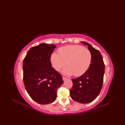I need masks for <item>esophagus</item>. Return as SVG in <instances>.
<instances>
[{
	"label": "esophagus",
	"instance_id": "esophagus-1",
	"mask_svg": "<svg viewBox=\"0 0 125 125\" xmlns=\"http://www.w3.org/2000/svg\"><path fill=\"white\" fill-rule=\"evenodd\" d=\"M62 78H63V81H65V80H66V79H68V78L65 77H64V76H63Z\"/></svg>",
	"mask_w": 125,
	"mask_h": 125
}]
</instances>
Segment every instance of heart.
I'll return each instance as SVG.
<instances>
[{
    "mask_svg": "<svg viewBox=\"0 0 125 125\" xmlns=\"http://www.w3.org/2000/svg\"><path fill=\"white\" fill-rule=\"evenodd\" d=\"M58 54H52V64L57 71H60L67 64L68 67L63 70L64 75L81 76L86 73L91 64V52L80 45H69L62 47L58 49Z\"/></svg>",
    "mask_w": 125,
    "mask_h": 125,
    "instance_id": "heart-1",
    "label": "heart"
}]
</instances>
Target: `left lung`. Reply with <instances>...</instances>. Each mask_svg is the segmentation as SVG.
Listing matches in <instances>:
<instances>
[{"label": "left lung", "mask_w": 125, "mask_h": 125, "mask_svg": "<svg viewBox=\"0 0 125 125\" xmlns=\"http://www.w3.org/2000/svg\"><path fill=\"white\" fill-rule=\"evenodd\" d=\"M82 42L88 46L92 54L91 63L86 73L78 78L72 79L73 86L70 94L76 102L86 104L94 101L99 94L103 84L105 64L99 50L86 42Z\"/></svg>", "instance_id": "obj_1"}]
</instances>
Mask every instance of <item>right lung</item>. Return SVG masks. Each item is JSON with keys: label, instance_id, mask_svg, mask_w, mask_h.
<instances>
[{"label": "right lung", "instance_id": "right-lung-1", "mask_svg": "<svg viewBox=\"0 0 125 125\" xmlns=\"http://www.w3.org/2000/svg\"><path fill=\"white\" fill-rule=\"evenodd\" d=\"M56 46L41 43L31 47L23 61V80L31 99L40 104H48L56 99L57 91L63 83L62 75L52 67L50 57Z\"/></svg>", "mask_w": 125, "mask_h": 125}]
</instances>
